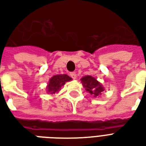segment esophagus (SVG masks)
<instances>
[{
  "mask_svg": "<svg viewBox=\"0 0 146 146\" xmlns=\"http://www.w3.org/2000/svg\"><path fill=\"white\" fill-rule=\"evenodd\" d=\"M70 76L72 77L73 79H76L77 78V74L75 72H72V73H70Z\"/></svg>",
  "mask_w": 146,
  "mask_h": 146,
  "instance_id": "obj_1",
  "label": "esophagus"
}]
</instances>
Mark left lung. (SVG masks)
I'll use <instances>...</instances> for the list:
<instances>
[{"mask_svg":"<svg viewBox=\"0 0 146 146\" xmlns=\"http://www.w3.org/2000/svg\"><path fill=\"white\" fill-rule=\"evenodd\" d=\"M82 85L85 90L94 98H100L104 88L99 81L91 75H86L81 78Z\"/></svg>","mask_w":146,"mask_h":146,"instance_id":"1","label":"left lung"}]
</instances>
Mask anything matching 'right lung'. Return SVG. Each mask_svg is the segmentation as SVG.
I'll return each mask as SVG.
<instances>
[{"instance_id":"obj_1","label":"right lung","mask_w":146,"mask_h":146,"mask_svg":"<svg viewBox=\"0 0 146 146\" xmlns=\"http://www.w3.org/2000/svg\"><path fill=\"white\" fill-rule=\"evenodd\" d=\"M72 78L67 74H56L49 79L46 86V91L49 94H55L60 91L62 87L68 81H72Z\"/></svg>"}]
</instances>
